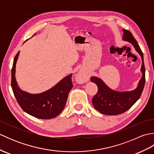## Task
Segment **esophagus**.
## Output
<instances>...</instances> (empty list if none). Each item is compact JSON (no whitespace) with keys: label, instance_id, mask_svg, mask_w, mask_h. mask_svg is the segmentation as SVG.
<instances>
[{"label":"esophagus","instance_id":"esophagus-1","mask_svg":"<svg viewBox=\"0 0 154 154\" xmlns=\"http://www.w3.org/2000/svg\"><path fill=\"white\" fill-rule=\"evenodd\" d=\"M78 76H81V77H83V75H81V74H79V75H78Z\"/></svg>","mask_w":154,"mask_h":154}]
</instances>
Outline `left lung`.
Listing matches in <instances>:
<instances>
[{
  "mask_svg": "<svg viewBox=\"0 0 154 154\" xmlns=\"http://www.w3.org/2000/svg\"><path fill=\"white\" fill-rule=\"evenodd\" d=\"M123 40L131 43L142 57V77L136 89L126 92H117L111 90L99 78L91 77V81L98 87V92L92 99L93 106L99 112L106 115H118L130 109L140 99L145 85L146 69L142 51L131 32L125 29H123Z\"/></svg>",
  "mask_w": 154,
  "mask_h": 154,
  "instance_id": "left-lung-1",
  "label": "left lung"
}]
</instances>
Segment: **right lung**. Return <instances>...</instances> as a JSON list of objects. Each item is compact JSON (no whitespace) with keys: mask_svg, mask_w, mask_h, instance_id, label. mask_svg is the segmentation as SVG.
I'll return each mask as SVG.
<instances>
[{"mask_svg":"<svg viewBox=\"0 0 154 154\" xmlns=\"http://www.w3.org/2000/svg\"><path fill=\"white\" fill-rule=\"evenodd\" d=\"M19 53L14 59L11 77V87L19 105L24 112L37 119H51L57 116L64 109L69 93L73 87L72 74L45 92L36 94L24 92L20 89L15 79L16 63Z\"/></svg>","mask_w":154,"mask_h":154,"instance_id":"right-lung-1","label":"right lung"}]
</instances>
